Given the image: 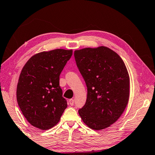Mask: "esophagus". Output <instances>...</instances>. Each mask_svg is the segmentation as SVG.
I'll list each match as a JSON object with an SVG mask.
<instances>
[{
	"instance_id": "1",
	"label": "esophagus",
	"mask_w": 155,
	"mask_h": 155,
	"mask_svg": "<svg viewBox=\"0 0 155 155\" xmlns=\"http://www.w3.org/2000/svg\"><path fill=\"white\" fill-rule=\"evenodd\" d=\"M69 103H70V104L71 106H73L74 105V99H70L69 100Z\"/></svg>"
}]
</instances>
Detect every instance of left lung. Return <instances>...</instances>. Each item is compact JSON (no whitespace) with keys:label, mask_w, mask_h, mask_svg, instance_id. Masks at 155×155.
<instances>
[{"label":"left lung","mask_w":155,"mask_h":155,"mask_svg":"<svg viewBox=\"0 0 155 155\" xmlns=\"http://www.w3.org/2000/svg\"><path fill=\"white\" fill-rule=\"evenodd\" d=\"M74 55L87 88L86 103L78 114L94 130L109 127L121 116L129 99L127 67L116 52L105 46L77 50Z\"/></svg>","instance_id":"1"}]
</instances>
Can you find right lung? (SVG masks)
I'll return each instance as SVG.
<instances>
[{
    "mask_svg": "<svg viewBox=\"0 0 155 155\" xmlns=\"http://www.w3.org/2000/svg\"><path fill=\"white\" fill-rule=\"evenodd\" d=\"M72 55V50L41 52L31 57L23 67L16 98L22 114L33 127L41 130L51 128L66 109L59 76Z\"/></svg>",
    "mask_w": 155,
    "mask_h": 155,
    "instance_id": "right-lung-1",
    "label": "right lung"
}]
</instances>
